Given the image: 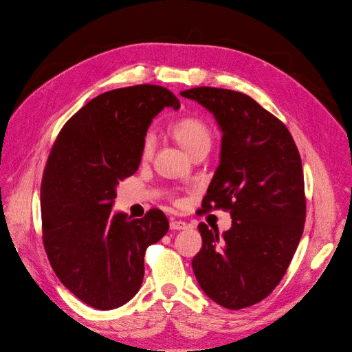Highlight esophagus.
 Segmentation results:
<instances>
[{
  "label": "esophagus",
  "instance_id": "1",
  "mask_svg": "<svg viewBox=\"0 0 352 352\" xmlns=\"http://www.w3.org/2000/svg\"><path fill=\"white\" fill-rule=\"evenodd\" d=\"M170 228H171V230H177V231H179V230H186V228H188V224L184 223V221L171 220V221H170Z\"/></svg>",
  "mask_w": 352,
  "mask_h": 352
}]
</instances>
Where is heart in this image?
Returning <instances> with one entry per match:
<instances>
[{"label":"heart","instance_id":"heart-1","mask_svg":"<svg viewBox=\"0 0 352 352\" xmlns=\"http://www.w3.org/2000/svg\"><path fill=\"white\" fill-rule=\"evenodd\" d=\"M171 135L175 139V142L185 150L188 155L193 153L196 148L202 146H210L212 135L209 128L197 118H182L173 124L171 126ZM155 139L153 135H147L143 142L142 147V156L144 159L150 157L153 152Z\"/></svg>","mask_w":352,"mask_h":352}]
</instances>
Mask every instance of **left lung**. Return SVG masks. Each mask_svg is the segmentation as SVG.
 I'll return each mask as SVG.
<instances>
[{"label":"left lung","mask_w":352,"mask_h":352,"mask_svg":"<svg viewBox=\"0 0 352 352\" xmlns=\"http://www.w3.org/2000/svg\"><path fill=\"white\" fill-rule=\"evenodd\" d=\"M213 114L221 131L219 167L200 212L230 210L223 234L199 224L195 277L216 304L238 311L281 281L305 223L302 163L285 125L248 94L217 87L181 91Z\"/></svg>","instance_id":"1"}]
</instances>
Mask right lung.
<instances>
[{"mask_svg": "<svg viewBox=\"0 0 352 352\" xmlns=\"http://www.w3.org/2000/svg\"><path fill=\"white\" fill-rule=\"evenodd\" d=\"M179 100L136 85L98 94L61 129L41 179L43 242L60 281L86 305L110 311L139 291L144 250L168 231L159 209L142 219L113 212L121 179L139 168L146 132Z\"/></svg>", "mask_w": 352, "mask_h": 352, "instance_id": "obj_1", "label": "right lung"}]
</instances>
